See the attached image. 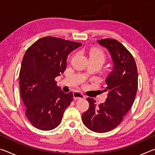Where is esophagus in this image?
I'll list each match as a JSON object with an SVG mask.
<instances>
[{"instance_id": "1", "label": "esophagus", "mask_w": 155, "mask_h": 155, "mask_svg": "<svg viewBox=\"0 0 155 155\" xmlns=\"http://www.w3.org/2000/svg\"><path fill=\"white\" fill-rule=\"evenodd\" d=\"M73 96H74V99L75 100L83 99L85 98V96L82 93H81L80 91H74V94H73Z\"/></svg>"}]
</instances>
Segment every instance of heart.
<instances>
[{"mask_svg": "<svg viewBox=\"0 0 155 155\" xmlns=\"http://www.w3.org/2000/svg\"><path fill=\"white\" fill-rule=\"evenodd\" d=\"M90 59L98 60L104 63L106 59V56L104 52L101 49L94 48L90 52Z\"/></svg>", "mask_w": 155, "mask_h": 155, "instance_id": "obj_1", "label": "heart"}]
</instances>
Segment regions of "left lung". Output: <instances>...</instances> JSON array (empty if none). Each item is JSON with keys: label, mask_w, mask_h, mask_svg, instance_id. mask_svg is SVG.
Returning a JSON list of instances; mask_svg holds the SVG:
<instances>
[{"label": "left lung", "mask_w": 155, "mask_h": 155, "mask_svg": "<svg viewBox=\"0 0 155 155\" xmlns=\"http://www.w3.org/2000/svg\"><path fill=\"white\" fill-rule=\"evenodd\" d=\"M97 42L108 50L113 61L103 90L107 92V98L100 104L94 98H87L90 107L82 115V120L94 132L106 133L116 128L132 107L137 94L138 74L134 57L121 43L109 38Z\"/></svg>", "instance_id": "8db88e82"}]
</instances>
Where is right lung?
I'll use <instances>...</instances> for the list:
<instances>
[{
    "mask_svg": "<svg viewBox=\"0 0 155 155\" xmlns=\"http://www.w3.org/2000/svg\"><path fill=\"white\" fill-rule=\"evenodd\" d=\"M81 43L48 36L33 43L23 57L19 74L25 115L33 127L50 130L58 127L73 100L57 87L55 78L64 73L70 52Z\"/></svg>",
    "mask_w": 155,
    "mask_h": 155,
    "instance_id": "obj_1",
    "label": "right lung"
}]
</instances>
